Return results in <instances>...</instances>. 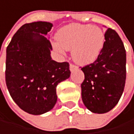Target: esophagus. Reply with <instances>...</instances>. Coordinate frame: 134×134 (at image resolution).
I'll return each instance as SVG.
<instances>
[{
	"instance_id": "obj_1",
	"label": "esophagus",
	"mask_w": 134,
	"mask_h": 134,
	"mask_svg": "<svg viewBox=\"0 0 134 134\" xmlns=\"http://www.w3.org/2000/svg\"><path fill=\"white\" fill-rule=\"evenodd\" d=\"M76 69V66L75 65H73V64H70L69 65V69H70V71H73V70H75Z\"/></svg>"
}]
</instances>
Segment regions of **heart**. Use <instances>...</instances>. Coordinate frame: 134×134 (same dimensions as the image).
Masks as SVG:
<instances>
[{
  "label": "heart",
  "instance_id": "b5f03b06",
  "mask_svg": "<svg viewBox=\"0 0 134 134\" xmlns=\"http://www.w3.org/2000/svg\"><path fill=\"white\" fill-rule=\"evenodd\" d=\"M58 44L54 48L62 52V48L72 50L75 62L85 65L94 62L104 46V35L98 27L90 25L71 24L62 28L56 35Z\"/></svg>",
  "mask_w": 134,
  "mask_h": 134
}]
</instances>
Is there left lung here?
<instances>
[{"label": "left lung", "mask_w": 134, "mask_h": 134, "mask_svg": "<svg viewBox=\"0 0 134 134\" xmlns=\"http://www.w3.org/2000/svg\"><path fill=\"white\" fill-rule=\"evenodd\" d=\"M98 58L80 67L84 73L81 83L82 100L92 112L102 114L111 110L119 102L125 87L126 54L118 34L108 28Z\"/></svg>", "instance_id": "left-lung-1"}]
</instances>
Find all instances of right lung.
Here are the masks:
<instances>
[{"label":"right lung","instance_id":"1","mask_svg":"<svg viewBox=\"0 0 134 134\" xmlns=\"http://www.w3.org/2000/svg\"><path fill=\"white\" fill-rule=\"evenodd\" d=\"M52 24L34 22L22 26L6 50L5 81L9 94L27 113L41 115L57 102V85L70 76L69 64L51 59L52 46L44 36Z\"/></svg>","mask_w":134,"mask_h":134}]
</instances>
